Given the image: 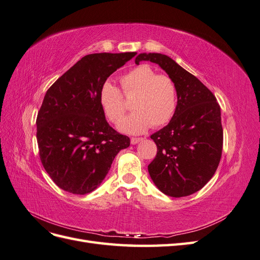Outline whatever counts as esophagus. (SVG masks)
<instances>
[{
    "label": "esophagus",
    "mask_w": 260,
    "mask_h": 260,
    "mask_svg": "<svg viewBox=\"0 0 260 260\" xmlns=\"http://www.w3.org/2000/svg\"><path fill=\"white\" fill-rule=\"evenodd\" d=\"M143 139L142 138H131V144H138L139 142H141V141H142Z\"/></svg>",
    "instance_id": "esophagus-1"
}]
</instances>
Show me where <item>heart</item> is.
<instances>
[{
  "mask_svg": "<svg viewBox=\"0 0 260 260\" xmlns=\"http://www.w3.org/2000/svg\"><path fill=\"white\" fill-rule=\"evenodd\" d=\"M123 93L136 95L132 113L118 122V129L130 135H140L151 125L161 127L174 116L177 108V86L170 77L157 75L148 65L131 69L120 78ZM100 104L109 120L116 122L125 112L120 90L112 81H105L100 89Z\"/></svg>",
  "mask_w": 260,
  "mask_h": 260,
  "instance_id": "obj_1",
  "label": "heart"
}]
</instances>
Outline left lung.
Wrapping results in <instances>:
<instances>
[{
	"mask_svg": "<svg viewBox=\"0 0 260 260\" xmlns=\"http://www.w3.org/2000/svg\"><path fill=\"white\" fill-rule=\"evenodd\" d=\"M155 62L177 86V108L169 123L155 132L157 155L148 165L154 184L171 198L200 191L221 158L223 131L218 102L198 78L160 53H141L136 64Z\"/></svg>",
	"mask_w": 260,
	"mask_h": 260,
	"instance_id": "1",
	"label": "left lung"
}]
</instances>
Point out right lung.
Listing matches in <instances>:
<instances>
[{
  "label": "right lung",
  "mask_w": 260,
  "mask_h": 260,
  "mask_svg": "<svg viewBox=\"0 0 260 260\" xmlns=\"http://www.w3.org/2000/svg\"><path fill=\"white\" fill-rule=\"evenodd\" d=\"M136 54L85 55L46 91L37 117V141L45 171L61 190L91 193L116 155L130 145V139L106 121L100 89Z\"/></svg>",
  "instance_id": "right-lung-1"
}]
</instances>
